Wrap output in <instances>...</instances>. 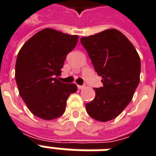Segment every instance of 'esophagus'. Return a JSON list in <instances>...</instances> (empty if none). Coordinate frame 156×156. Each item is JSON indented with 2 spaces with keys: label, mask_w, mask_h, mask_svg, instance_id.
<instances>
[{
  "label": "esophagus",
  "mask_w": 156,
  "mask_h": 156,
  "mask_svg": "<svg viewBox=\"0 0 156 156\" xmlns=\"http://www.w3.org/2000/svg\"><path fill=\"white\" fill-rule=\"evenodd\" d=\"M85 86H83V85H78V89H83V88H84Z\"/></svg>",
  "instance_id": "1"
}]
</instances>
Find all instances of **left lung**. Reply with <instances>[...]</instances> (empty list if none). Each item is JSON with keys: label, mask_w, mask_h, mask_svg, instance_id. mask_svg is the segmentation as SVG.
Instances as JSON below:
<instances>
[{"label": "left lung", "mask_w": 156, "mask_h": 156, "mask_svg": "<svg viewBox=\"0 0 156 156\" xmlns=\"http://www.w3.org/2000/svg\"><path fill=\"white\" fill-rule=\"evenodd\" d=\"M103 87L94 88L95 98L86 104L89 116L106 122L114 119L130 103L139 83L140 58L125 36L108 29L80 39Z\"/></svg>", "instance_id": "8db88e82"}]
</instances>
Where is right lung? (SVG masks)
Wrapping results in <instances>:
<instances>
[{
    "mask_svg": "<svg viewBox=\"0 0 156 156\" xmlns=\"http://www.w3.org/2000/svg\"><path fill=\"white\" fill-rule=\"evenodd\" d=\"M78 37L45 28L19 51L15 78L19 94L37 117L51 120L63 115L68 96L77 91L74 83H63L61 75L68 53L76 47Z\"/></svg>",
    "mask_w": 156,
    "mask_h": 156,
    "instance_id": "1",
    "label": "right lung"
}]
</instances>
